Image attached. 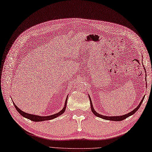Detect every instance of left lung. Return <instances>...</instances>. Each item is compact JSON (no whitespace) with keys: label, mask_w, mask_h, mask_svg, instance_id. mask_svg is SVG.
Masks as SVG:
<instances>
[{"label":"left lung","mask_w":152,"mask_h":152,"mask_svg":"<svg viewBox=\"0 0 152 152\" xmlns=\"http://www.w3.org/2000/svg\"><path fill=\"white\" fill-rule=\"evenodd\" d=\"M89 99H90V104H91V111L92 112H93V113L95 115H96L98 117H100V118H102V119H106V120H108V121H123L125 119H126L127 117H129L132 115H134L137 111L139 110V108H140V105H141L142 102L143 101V100L144 99V97L142 99L141 101H140V102L139 103V104L138 105V106L137 107V108H135L134 110L132 111L131 112H129L127 114H125V115H121V116H113V117H108V116H104V115H100L99 113H98L97 112H95V110H94V107H93V105H92V102H91V100L90 99V97L89 96Z\"/></svg>","instance_id":"8db88e82"}]
</instances>
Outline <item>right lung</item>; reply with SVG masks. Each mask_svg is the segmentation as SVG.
I'll return each instance as SVG.
<instances>
[{"instance_id": "1", "label": "right lung", "mask_w": 152, "mask_h": 152, "mask_svg": "<svg viewBox=\"0 0 152 152\" xmlns=\"http://www.w3.org/2000/svg\"><path fill=\"white\" fill-rule=\"evenodd\" d=\"M67 100H68V96L67 98H66V101H65V104L64 106V108L62 109V110H61L60 112H58L57 113H55L54 115H49V116H39V115H32V114H29V113H27L23 111H22L20 109H19L18 107L15 104V103L13 102V104L15 106V108H16V110H17V112L19 113L22 116L26 118V119H28L31 121H35V122H39V121H47V120H51V119H53L55 118H57V117L60 116L61 115H62L65 112V110L66 108V104H67Z\"/></svg>"}]
</instances>
